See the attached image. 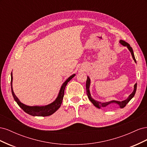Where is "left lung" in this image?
Wrapping results in <instances>:
<instances>
[{
	"label": "left lung",
	"mask_w": 147,
	"mask_h": 147,
	"mask_svg": "<svg viewBox=\"0 0 147 147\" xmlns=\"http://www.w3.org/2000/svg\"><path fill=\"white\" fill-rule=\"evenodd\" d=\"M119 43H121L122 45L127 47V48H128V50H129V51H130L131 53V55H132V56L133 59L134 60L135 63H136V60L135 56H134V52H133L132 48V47L130 46L129 44L127 43L125 41L122 40H120ZM90 82H90V78H89V77H87V80H86V94H87V96H88V97L89 99H90V100L92 102V104L94 105L95 107H96L97 108H99V109H100V107H107V105H109V104H112V103H115V104H118V105L119 106V107L121 108V109L124 108V107H125V106L126 105V104L128 103V102L131 100V99L132 98V97L134 96V95H135V94H136V90H137V83H136V84H134V91H133V92L129 95V96L128 97V98L126 99V100H123V101H121V102L117 101V100H111V101L107 102H98V101L95 100L94 99H93L92 98V97H91V94H90Z\"/></svg>",
	"instance_id": "obj_1"
}]
</instances>
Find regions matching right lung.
<instances>
[{
	"instance_id": "obj_1",
	"label": "right lung",
	"mask_w": 147,
	"mask_h": 147,
	"mask_svg": "<svg viewBox=\"0 0 147 147\" xmlns=\"http://www.w3.org/2000/svg\"><path fill=\"white\" fill-rule=\"evenodd\" d=\"M75 74L71 75L70 77H69L67 80L62 85L60 91L59 92V94L57 96L56 100L51 103L50 104H48L45 106H28L26 105L20 101L18 98L16 96L13 90L12 87V82H13V76L12 74L11 75V93L14 98L16 102L20 107L23 109L26 113H27L29 115H32V116H37V117H47L50 116V115L54 113L57 110L61 107V105L63 102V99L64 97V90L65 88L67 85V83L72 79L73 77H75Z\"/></svg>"
}]
</instances>
